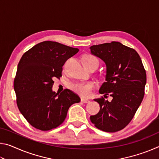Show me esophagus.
I'll use <instances>...</instances> for the list:
<instances>
[{"label": "esophagus", "mask_w": 159, "mask_h": 159, "mask_svg": "<svg viewBox=\"0 0 159 159\" xmlns=\"http://www.w3.org/2000/svg\"><path fill=\"white\" fill-rule=\"evenodd\" d=\"M80 101L83 102V103H88V102H90L89 99H85V98H81V99H80Z\"/></svg>", "instance_id": "34e87169"}]
</instances>
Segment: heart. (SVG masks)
<instances>
[{
  "label": "heart",
  "mask_w": 159,
  "mask_h": 159,
  "mask_svg": "<svg viewBox=\"0 0 159 159\" xmlns=\"http://www.w3.org/2000/svg\"><path fill=\"white\" fill-rule=\"evenodd\" d=\"M82 60L85 66H88L93 63L99 64V60L92 54H85L83 56ZM97 86V83L94 80H88L84 82H77L71 84V89L80 96L89 97L92 94L93 90Z\"/></svg>",
  "instance_id": "heart-1"
}]
</instances>
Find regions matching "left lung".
Instances as JSON below:
<instances>
[{
  "mask_svg": "<svg viewBox=\"0 0 159 159\" xmlns=\"http://www.w3.org/2000/svg\"><path fill=\"white\" fill-rule=\"evenodd\" d=\"M91 53L107 65L106 82L99 93L111 96V102L104 98L94 99L100 109L90 116L97 128L108 133L122 130L133 119L144 95L147 74L141 58L133 48L119 42L93 45Z\"/></svg>",
  "mask_w": 159,
  "mask_h": 159,
  "instance_id": "left-lung-1",
  "label": "left lung"
}]
</instances>
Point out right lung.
Instances as JSON below:
<instances>
[{
    "mask_svg": "<svg viewBox=\"0 0 159 159\" xmlns=\"http://www.w3.org/2000/svg\"><path fill=\"white\" fill-rule=\"evenodd\" d=\"M55 41L38 43L24 54L19 61L14 79L18 109L29 123L42 131L58 127L79 95L69 89L60 95L52 91L53 79L61 77L62 66L79 52Z\"/></svg>",
    "mask_w": 159,
    "mask_h": 159,
    "instance_id": "obj_1",
    "label": "right lung"
}]
</instances>
